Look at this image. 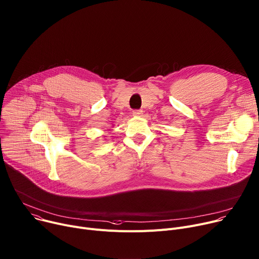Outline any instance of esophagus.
Masks as SVG:
<instances>
[{"label": "esophagus", "instance_id": "1", "mask_svg": "<svg viewBox=\"0 0 259 259\" xmlns=\"http://www.w3.org/2000/svg\"><path fill=\"white\" fill-rule=\"evenodd\" d=\"M142 114H143L142 110H135V111H133V115L134 116H141Z\"/></svg>", "mask_w": 259, "mask_h": 259}]
</instances>
